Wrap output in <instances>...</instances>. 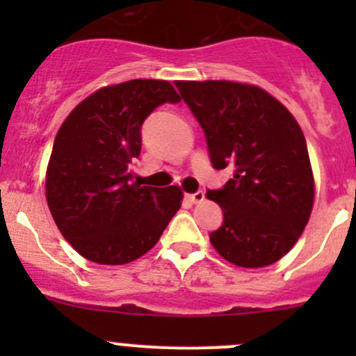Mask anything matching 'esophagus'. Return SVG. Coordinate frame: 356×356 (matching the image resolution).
I'll list each match as a JSON object with an SVG mask.
<instances>
[{
    "label": "esophagus",
    "mask_w": 356,
    "mask_h": 356,
    "mask_svg": "<svg viewBox=\"0 0 356 356\" xmlns=\"http://www.w3.org/2000/svg\"><path fill=\"white\" fill-rule=\"evenodd\" d=\"M186 198L191 201V203H201V201L204 200V193L203 191L191 193V195H186Z\"/></svg>",
    "instance_id": "1"
}]
</instances>
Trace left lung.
<instances>
[{"instance_id":"obj_1","label":"left lung","mask_w":356,"mask_h":356,"mask_svg":"<svg viewBox=\"0 0 356 356\" xmlns=\"http://www.w3.org/2000/svg\"><path fill=\"white\" fill-rule=\"evenodd\" d=\"M175 86L203 129L213 168H234L224 188L207 193L224 211L210 243L238 267L275 264L296 245L314 207V174L296 118L257 86Z\"/></svg>"}]
</instances>
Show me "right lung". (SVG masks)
I'll return each mask as SVG.
<instances>
[{
	"label": "right lung",
	"instance_id": "add662e5",
	"mask_svg": "<svg viewBox=\"0 0 356 356\" xmlns=\"http://www.w3.org/2000/svg\"><path fill=\"white\" fill-rule=\"evenodd\" d=\"M179 102L170 82L134 79L92 92L60 127L46 200L63 238L88 260L124 265L143 257L181 208L177 186H141L132 172L143 122Z\"/></svg>",
	"mask_w": 356,
	"mask_h": 356
}]
</instances>
